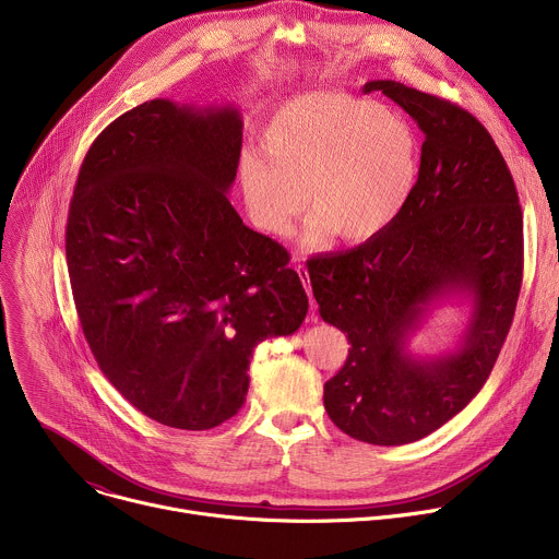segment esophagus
<instances>
[{
  "mask_svg": "<svg viewBox=\"0 0 559 559\" xmlns=\"http://www.w3.org/2000/svg\"><path fill=\"white\" fill-rule=\"evenodd\" d=\"M296 272H298V276H300V281H302V287H305V292H307V296H309V302H311V309H313L316 300H313L311 285H309V272H307V267H305V265H296ZM311 318H316V316L311 313Z\"/></svg>",
  "mask_w": 559,
  "mask_h": 559,
  "instance_id": "1",
  "label": "esophagus"
}]
</instances>
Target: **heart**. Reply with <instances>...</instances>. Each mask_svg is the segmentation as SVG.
<instances>
[{
    "instance_id": "heart-1",
    "label": "heart",
    "mask_w": 559,
    "mask_h": 559,
    "mask_svg": "<svg viewBox=\"0 0 559 559\" xmlns=\"http://www.w3.org/2000/svg\"><path fill=\"white\" fill-rule=\"evenodd\" d=\"M261 143L238 156L246 205L270 234H287L307 201L305 243L328 248L341 234L365 243L407 207L420 173V143L397 112L338 91L281 102L261 126Z\"/></svg>"
}]
</instances>
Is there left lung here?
<instances>
[{
  "label": "left lung",
  "mask_w": 559,
  "mask_h": 559,
  "mask_svg": "<svg viewBox=\"0 0 559 559\" xmlns=\"http://www.w3.org/2000/svg\"><path fill=\"white\" fill-rule=\"evenodd\" d=\"M425 132L416 190L380 236L307 263L323 321L349 356L325 382V409L347 436L395 447L460 414L498 360L522 287V207L496 141L471 112L405 84L367 82ZM472 296L461 347L414 357L406 343L429 304Z\"/></svg>",
  "instance_id": "left-lung-1"
}]
</instances>
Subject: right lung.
<instances>
[{
    "instance_id": "obj_1",
    "label": "right lung",
    "mask_w": 559,
    "mask_h": 559,
    "mask_svg": "<svg viewBox=\"0 0 559 559\" xmlns=\"http://www.w3.org/2000/svg\"><path fill=\"white\" fill-rule=\"evenodd\" d=\"M236 108L145 102L91 145L66 225L74 307L112 386L147 418L205 431L243 407L259 343L294 334L307 294L289 254L227 192Z\"/></svg>"
}]
</instances>
